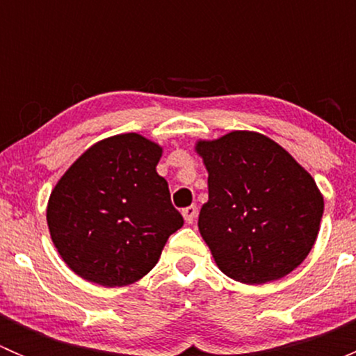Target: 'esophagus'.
<instances>
[{
  "instance_id": "esophagus-1",
  "label": "esophagus",
  "mask_w": 356,
  "mask_h": 356,
  "mask_svg": "<svg viewBox=\"0 0 356 356\" xmlns=\"http://www.w3.org/2000/svg\"><path fill=\"white\" fill-rule=\"evenodd\" d=\"M196 215H198V208H196L195 204H191V207H186L184 210H182V217H184L186 224H193V222L196 220Z\"/></svg>"
}]
</instances>
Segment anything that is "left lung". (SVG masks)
Listing matches in <instances>:
<instances>
[{
  "instance_id": "left-lung-1",
  "label": "left lung",
  "mask_w": 356,
  "mask_h": 356,
  "mask_svg": "<svg viewBox=\"0 0 356 356\" xmlns=\"http://www.w3.org/2000/svg\"><path fill=\"white\" fill-rule=\"evenodd\" d=\"M196 152L208 170L198 227L218 268L245 284L293 272L315 245L324 213L314 177L258 132L198 141Z\"/></svg>"
}]
</instances>
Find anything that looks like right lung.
<instances>
[{"label":"right lung","mask_w":356,"mask_h":356,"mask_svg":"<svg viewBox=\"0 0 356 356\" xmlns=\"http://www.w3.org/2000/svg\"><path fill=\"white\" fill-rule=\"evenodd\" d=\"M161 148L129 132L92 145L63 174L46 210L63 261L82 279L115 288L156 265L184 218L156 174Z\"/></svg>","instance_id":"1"}]
</instances>
